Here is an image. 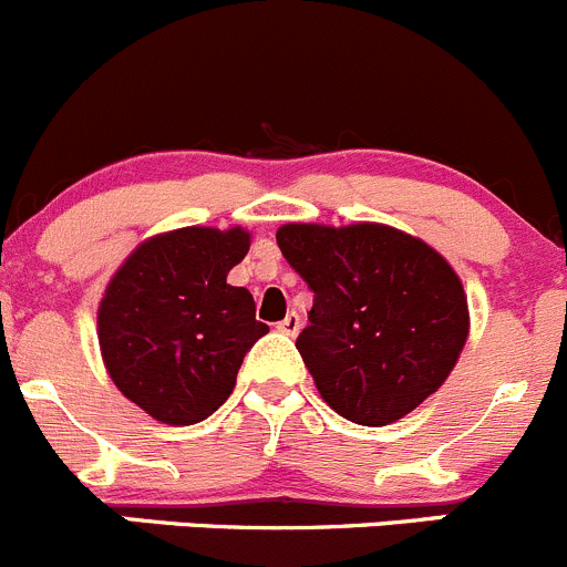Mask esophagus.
Returning <instances> with one entry per match:
<instances>
[{"label": "esophagus", "mask_w": 567, "mask_h": 567, "mask_svg": "<svg viewBox=\"0 0 567 567\" xmlns=\"http://www.w3.org/2000/svg\"><path fill=\"white\" fill-rule=\"evenodd\" d=\"M277 329L282 334H290V338H293V334H299V329H301V318H299V312H293L290 310L288 316L282 318V321L277 323Z\"/></svg>", "instance_id": "obj_1"}]
</instances>
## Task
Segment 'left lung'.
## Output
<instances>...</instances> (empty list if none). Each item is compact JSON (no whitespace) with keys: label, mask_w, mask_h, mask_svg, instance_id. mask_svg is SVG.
Instances as JSON below:
<instances>
[{"label":"left lung","mask_w":567,"mask_h":567,"mask_svg":"<svg viewBox=\"0 0 567 567\" xmlns=\"http://www.w3.org/2000/svg\"><path fill=\"white\" fill-rule=\"evenodd\" d=\"M277 244L312 290L296 349L338 415L388 426L446 382L471 321L443 255L384 224H285Z\"/></svg>","instance_id":"obj_1"}]
</instances>
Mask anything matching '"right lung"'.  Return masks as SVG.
Masks as SVG:
<instances>
[{
	"label": "right lung",
	"mask_w": 567,
	"mask_h": 567,
	"mask_svg": "<svg viewBox=\"0 0 567 567\" xmlns=\"http://www.w3.org/2000/svg\"><path fill=\"white\" fill-rule=\"evenodd\" d=\"M249 244L244 227L174 229L144 240L110 279L96 316L104 368L155 421L213 415L268 332L249 290L227 282Z\"/></svg>",
	"instance_id": "1"
}]
</instances>
